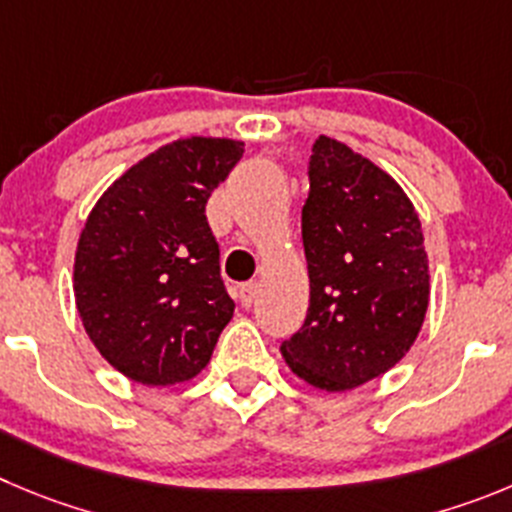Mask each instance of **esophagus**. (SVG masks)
Instances as JSON below:
<instances>
[{"label":"esophagus","mask_w":512,"mask_h":512,"mask_svg":"<svg viewBox=\"0 0 512 512\" xmlns=\"http://www.w3.org/2000/svg\"><path fill=\"white\" fill-rule=\"evenodd\" d=\"M237 298H240V303L245 305V308H250L252 303H255L257 298V283H245L237 288Z\"/></svg>","instance_id":"34e87169"}]
</instances>
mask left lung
I'll use <instances>...</instances> for the list:
<instances>
[{"instance_id": "1", "label": "left lung", "mask_w": 512, "mask_h": 512, "mask_svg": "<svg viewBox=\"0 0 512 512\" xmlns=\"http://www.w3.org/2000/svg\"><path fill=\"white\" fill-rule=\"evenodd\" d=\"M308 179L310 305L280 351L315 389H356L399 364L422 331L429 305L422 222L386 171L336 138L313 143Z\"/></svg>"}]
</instances>
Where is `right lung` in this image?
Segmentation results:
<instances>
[{"instance_id":"add662e5","label":"right lung","mask_w":512,"mask_h":512,"mask_svg":"<svg viewBox=\"0 0 512 512\" xmlns=\"http://www.w3.org/2000/svg\"><path fill=\"white\" fill-rule=\"evenodd\" d=\"M242 154L245 143L232 138L166 143L118 176L88 214L75 305L100 356L131 381L194 379L232 318L204 209Z\"/></svg>"}]
</instances>
